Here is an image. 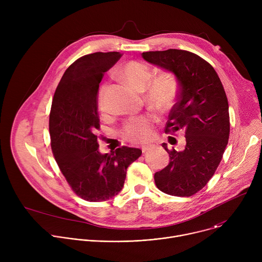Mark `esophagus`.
Returning a JSON list of instances; mask_svg holds the SVG:
<instances>
[{
  "instance_id": "34e87169",
  "label": "esophagus",
  "mask_w": 262,
  "mask_h": 262,
  "mask_svg": "<svg viewBox=\"0 0 262 262\" xmlns=\"http://www.w3.org/2000/svg\"><path fill=\"white\" fill-rule=\"evenodd\" d=\"M151 149H152V146H144V147H142V152L146 154L149 150H151Z\"/></svg>"
}]
</instances>
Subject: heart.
Wrapping results in <instances>:
<instances>
[{
	"instance_id": "obj_1",
	"label": "heart",
	"mask_w": 262,
	"mask_h": 262,
	"mask_svg": "<svg viewBox=\"0 0 262 262\" xmlns=\"http://www.w3.org/2000/svg\"><path fill=\"white\" fill-rule=\"evenodd\" d=\"M119 71L123 79L136 90L142 91L146 88V100L156 110L167 111L173 105L177 98L179 83L175 74L170 71H163L157 74L150 81L148 80L151 78L150 67L143 62L128 61L121 65ZM106 86L101 85L97 94V104L101 112L104 111L103 95ZM154 122L155 119L151 116H141L130 119L125 123L122 134L132 142H147L152 136Z\"/></svg>"
}]
</instances>
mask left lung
Instances as JSON below:
<instances>
[{
    "mask_svg": "<svg viewBox=\"0 0 262 262\" xmlns=\"http://www.w3.org/2000/svg\"><path fill=\"white\" fill-rule=\"evenodd\" d=\"M142 57L174 73L179 91L165 133L184 132L182 151L169 150V165L155 174L158 189L168 195L190 197L213 176L230 133L227 96L214 68L198 55L182 50L145 52Z\"/></svg>",
    "mask_w": 262,
    "mask_h": 262,
    "instance_id": "1",
    "label": "left lung"
}]
</instances>
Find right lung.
<instances>
[{"instance_id":"right-lung-1","label":"right lung","mask_w":262,"mask_h":262,"mask_svg":"<svg viewBox=\"0 0 262 262\" xmlns=\"http://www.w3.org/2000/svg\"><path fill=\"white\" fill-rule=\"evenodd\" d=\"M121 56L98 52L74 61L65 70L52 102L53 155L72 191L89 202L116 196L123 188L128 166L142 155L141 149L127 146L105 155L98 150L99 83Z\"/></svg>"}]
</instances>
